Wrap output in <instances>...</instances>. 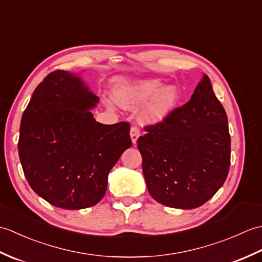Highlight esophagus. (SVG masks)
Segmentation results:
<instances>
[{
	"label": "esophagus",
	"instance_id": "esophagus-1",
	"mask_svg": "<svg viewBox=\"0 0 262 262\" xmlns=\"http://www.w3.org/2000/svg\"><path fill=\"white\" fill-rule=\"evenodd\" d=\"M138 137H140V129H138V127L133 126L130 128V138L133 144H136Z\"/></svg>",
	"mask_w": 262,
	"mask_h": 262
}]
</instances>
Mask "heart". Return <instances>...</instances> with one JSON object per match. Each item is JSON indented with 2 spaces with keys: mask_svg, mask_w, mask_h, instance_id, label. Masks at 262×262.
I'll return each mask as SVG.
<instances>
[{
  "mask_svg": "<svg viewBox=\"0 0 262 262\" xmlns=\"http://www.w3.org/2000/svg\"><path fill=\"white\" fill-rule=\"evenodd\" d=\"M113 96L120 107L126 109L136 108L151 98L143 109L141 118L144 124L157 125L164 121L172 114L180 99L176 85H165L157 77L145 80H129L118 77L114 81ZM109 108H114L110 100H104Z\"/></svg>",
  "mask_w": 262,
  "mask_h": 262,
  "instance_id": "b5f03b06",
  "label": "heart"
}]
</instances>
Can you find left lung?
I'll return each instance as SVG.
<instances>
[{
    "label": "left lung",
    "mask_w": 262,
    "mask_h": 262,
    "mask_svg": "<svg viewBox=\"0 0 262 262\" xmlns=\"http://www.w3.org/2000/svg\"><path fill=\"white\" fill-rule=\"evenodd\" d=\"M145 132L137 147L147 190L158 203L197 208L223 186L230 170L231 138L226 113L207 75L186 104Z\"/></svg>",
    "instance_id": "8db88e82"
}]
</instances>
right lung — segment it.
<instances>
[{
  "instance_id": "add662e5",
  "label": "right lung",
  "mask_w": 262,
  "mask_h": 262,
  "mask_svg": "<svg viewBox=\"0 0 262 262\" xmlns=\"http://www.w3.org/2000/svg\"><path fill=\"white\" fill-rule=\"evenodd\" d=\"M77 74L57 70L33 91L20 124L19 158L32 190L56 207L83 209L104 196L110 170L132 146L130 126L103 125Z\"/></svg>"
}]
</instances>
